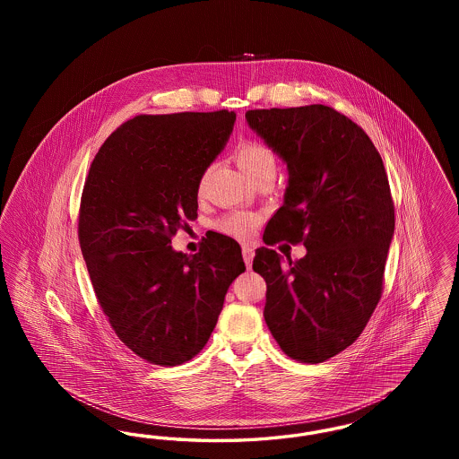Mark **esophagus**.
Wrapping results in <instances>:
<instances>
[{
    "instance_id": "34e87169",
    "label": "esophagus",
    "mask_w": 459,
    "mask_h": 459,
    "mask_svg": "<svg viewBox=\"0 0 459 459\" xmlns=\"http://www.w3.org/2000/svg\"><path fill=\"white\" fill-rule=\"evenodd\" d=\"M242 258L247 268H251L253 264V258H255V249L251 246H242Z\"/></svg>"
}]
</instances>
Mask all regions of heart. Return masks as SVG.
<instances>
[{
	"label": "heart",
	"instance_id": "obj_1",
	"mask_svg": "<svg viewBox=\"0 0 459 459\" xmlns=\"http://www.w3.org/2000/svg\"><path fill=\"white\" fill-rule=\"evenodd\" d=\"M234 156H236L240 169L255 182L260 180L264 175H275V172H277V154L270 146L263 144L260 141H253V139L242 141L239 146L236 148ZM210 172H212V167H206L203 170V174L199 175V180H197V191L199 193L206 187ZM258 221H260V219L256 215L244 213V212H234V213L220 219L217 221V229L223 234L234 236V238H239V239H246L253 234Z\"/></svg>",
	"mask_w": 459,
	"mask_h": 459
}]
</instances>
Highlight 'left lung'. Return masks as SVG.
<instances>
[{
    "mask_svg": "<svg viewBox=\"0 0 459 459\" xmlns=\"http://www.w3.org/2000/svg\"><path fill=\"white\" fill-rule=\"evenodd\" d=\"M246 120L289 169L263 240L306 247L285 264L256 249L264 322L289 358L322 363L359 337L382 298L395 221L387 172L367 132L325 105L249 109Z\"/></svg>",
    "mask_w": 459,
    "mask_h": 459,
    "instance_id": "obj_1",
    "label": "left lung"
}]
</instances>
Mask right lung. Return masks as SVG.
Instances as JSON below:
<instances>
[{
	"instance_id": "right-lung-1",
	"label": "right lung",
	"mask_w": 459,
	"mask_h": 459,
	"mask_svg": "<svg viewBox=\"0 0 459 459\" xmlns=\"http://www.w3.org/2000/svg\"><path fill=\"white\" fill-rule=\"evenodd\" d=\"M236 113L137 115L109 134L89 169L79 244L117 337L148 363L193 359L217 325L229 285L246 266L217 234L196 255L172 238L197 219L199 175L225 146Z\"/></svg>"
}]
</instances>
